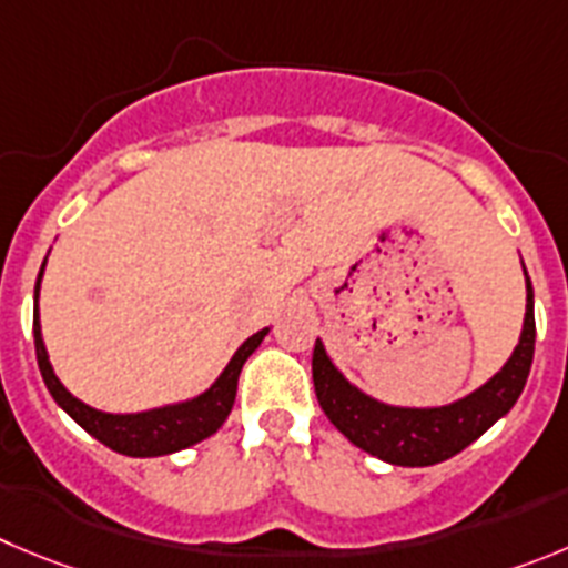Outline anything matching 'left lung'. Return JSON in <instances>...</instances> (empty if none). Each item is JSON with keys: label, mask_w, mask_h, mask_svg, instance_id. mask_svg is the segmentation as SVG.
Returning <instances> with one entry per match:
<instances>
[{"label": "left lung", "mask_w": 568, "mask_h": 568, "mask_svg": "<svg viewBox=\"0 0 568 568\" xmlns=\"http://www.w3.org/2000/svg\"><path fill=\"white\" fill-rule=\"evenodd\" d=\"M524 283H527V311H524L521 336L505 367L474 392L445 406L384 404L344 378L342 369L327 356L322 338H316L314 386L327 420L356 448L404 468L445 463L468 448L516 406L527 384L535 353V294L527 268H524Z\"/></svg>", "instance_id": "1"}]
</instances>
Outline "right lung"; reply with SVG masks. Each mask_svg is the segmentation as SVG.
<instances>
[{
	"mask_svg": "<svg viewBox=\"0 0 568 568\" xmlns=\"http://www.w3.org/2000/svg\"><path fill=\"white\" fill-rule=\"evenodd\" d=\"M47 257L41 263L39 280H36L33 294V338H36V358H39L41 378H44L47 389H50L52 400L67 412L83 432L92 434L103 445H109L111 452L125 454V457H164V454H176L190 448V445L201 443V439L212 437L224 426L230 417L232 404H235L237 378L252 356L260 342L268 336V327L248 336L241 347L235 349V356L230 358L221 375L204 389L201 395L179 400V404L156 406L148 412H131V415H111V412H100L94 406L78 400L67 386L58 381L55 369H52L50 356H47L44 336H41V314H39V291L41 277H44Z\"/></svg>",
	"mask_w": 568,
	"mask_h": 568,
	"instance_id": "1",
	"label": "right lung"
}]
</instances>
